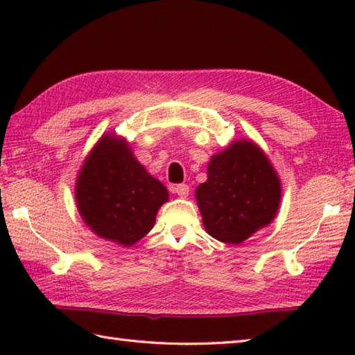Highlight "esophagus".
I'll return each instance as SVG.
<instances>
[{
    "instance_id": "esophagus-1",
    "label": "esophagus",
    "mask_w": 355,
    "mask_h": 355,
    "mask_svg": "<svg viewBox=\"0 0 355 355\" xmlns=\"http://www.w3.org/2000/svg\"><path fill=\"white\" fill-rule=\"evenodd\" d=\"M171 191L173 193H177L180 198H186L187 195H189V186H187V184H177V186H172Z\"/></svg>"
}]
</instances>
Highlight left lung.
<instances>
[{"label": "left lung", "instance_id": "8db88e82", "mask_svg": "<svg viewBox=\"0 0 355 355\" xmlns=\"http://www.w3.org/2000/svg\"><path fill=\"white\" fill-rule=\"evenodd\" d=\"M195 198L209 235L241 244L275 220L281 182L261 148L252 140H236L212 157Z\"/></svg>", "mask_w": 355, "mask_h": 355}]
</instances>
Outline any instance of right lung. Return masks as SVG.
Wrapping results in <instances>:
<instances>
[{"label":"right lung","mask_w":355,"mask_h":355,"mask_svg":"<svg viewBox=\"0 0 355 355\" xmlns=\"http://www.w3.org/2000/svg\"><path fill=\"white\" fill-rule=\"evenodd\" d=\"M168 189L135 160L125 139L105 135L88 154L76 182L82 220L97 236L123 247L154 227Z\"/></svg>","instance_id":"obj_1"}]
</instances>
